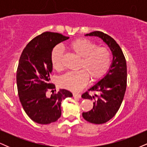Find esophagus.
I'll return each instance as SVG.
<instances>
[{"label": "esophagus", "mask_w": 147, "mask_h": 147, "mask_svg": "<svg viewBox=\"0 0 147 147\" xmlns=\"http://www.w3.org/2000/svg\"><path fill=\"white\" fill-rule=\"evenodd\" d=\"M73 97H75V98H81V95L79 93H75V92H73Z\"/></svg>", "instance_id": "1"}]
</instances>
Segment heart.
<instances>
[{"instance_id":"heart-1","label":"heart","mask_w":147,"mask_h":147,"mask_svg":"<svg viewBox=\"0 0 147 147\" xmlns=\"http://www.w3.org/2000/svg\"><path fill=\"white\" fill-rule=\"evenodd\" d=\"M95 43L86 38H77L70 42L68 48L74 55L81 58L79 72L63 75L59 80V86L71 91H79L86 86L89 77L98 80L103 77L111 64V52L107 48H96ZM63 53L59 48L52 51L50 59L54 69L60 71L63 69Z\"/></svg>"}]
</instances>
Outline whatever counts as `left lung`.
<instances>
[{
	"label": "left lung",
	"mask_w": 147,
	"mask_h": 147,
	"mask_svg": "<svg viewBox=\"0 0 147 147\" xmlns=\"http://www.w3.org/2000/svg\"><path fill=\"white\" fill-rule=\"evenodd\" d=\"M85 36L100 38L109 46L113 55L109 71L88 89L99 92L100 96L93 102L92 110L82 113L83 117L88 122L96 124H104L114 117L124 99L127 80L126 62L122 49L112 37L99 31L86 34ZM82 97L92 100L94 96H90L86 92Z\"/></svg>",
	"instance_id": "1"
}]
</instances>
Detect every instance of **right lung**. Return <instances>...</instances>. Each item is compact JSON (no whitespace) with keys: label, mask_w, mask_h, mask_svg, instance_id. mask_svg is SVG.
I'll return each instance as SVG.
<instances>
[{"label":"right lung","mask_w":147,"mask_h":147,"mask_svg":"<svg viewBox=\"0 0 147 147\" xmlns=\"http://www.w3.org/2000/svg\"><path fill=\"white\" fill-rule=\"evenodd\" d=\"M69 37L61 34L46 32L34 38L26 45L21 57L16 72L18 93L23 109L34 122L48 124L61 117L62 100L72 97L65 89L58 92L53 84H50L52 72V51L61 42ZM52 90L51 96L47 95Z\"/></svg>","instance_id":"add662e5"}]
</instances>
